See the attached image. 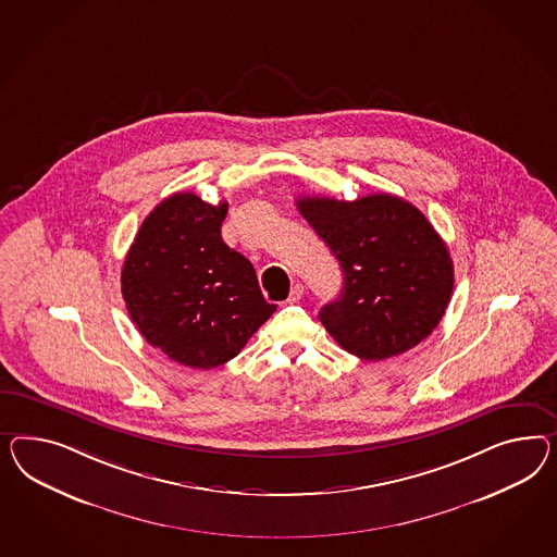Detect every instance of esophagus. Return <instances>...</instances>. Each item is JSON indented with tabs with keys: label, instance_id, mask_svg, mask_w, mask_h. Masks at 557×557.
Wrapping results in <instances>:
<instances>
[{
	"label": "esophagus",
	"instance_id": "obj_1",
	"mask_svg": "<svg viewBox=\"0 0 557 557\" xmlns=\"http://www.w3.org/2000/svg\"><path fill=\"white\" fill-rule=\"evenodd\" d=\"M301 298H304V286H301V284H296V286L292 287V292H289L287 304H298Z\"/></svg>",
	"mask_w": 557,
	"mask_h": 557
}]
</instances>
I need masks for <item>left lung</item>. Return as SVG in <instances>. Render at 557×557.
<instances>
[{"instance_id":"left-lung-1","label":"left lung","mask_w":557,"mask_h":557,"mask_svg":"<svg viewBox=\"0 0 557 557\" xmlns=\"http://www.w3.org/2000/svg\"><path fill=\"white\" fill-rule=\"evenodd\" d=\"M296 205L343 268V292L318 318L346 352L383 361L434 332L450 304L454 265L423 212L393 195L304 196Z\"/></svg>"}]
</instances>
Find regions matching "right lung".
<instances>
[{"label":"right lung","mask_w":557,"mask_h":557,"mask_svg":"<svg viewBox=\"0 0 557 557\" xmlns=\"http://www.w3.org/2000/svg\"><path fill=\"white\" fill-rule=\"evenodd\" d=\"M226 209L193 193L168 196L139 226L121 270L137 331L190 369L237 357L277 308L263 298L251 261L221 237Z\"/></svg>","instance_id":"obj_1"}]
</instances>
